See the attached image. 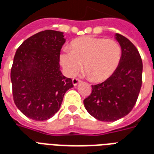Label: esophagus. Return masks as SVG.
Instances as JSON below:
<instances>
[{"label": "esophagus", "instance_id": "obj_1", "mask_svg": "<svg viewBox=\"0 0 154 154\" xmlns=\"http://www.w3.org/2000/svg\"><path fill=\"white\" fill-rule=\"evenodd\" d=\"M79 82H81L80 79H78V78H73L72 79V84H73L74 86H77Z\"/></svg>", "mask_w": 154, "mask_h": 154}]
</instances>
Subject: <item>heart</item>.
I'll return each instance as SVG.
<instances>
[{
    "mask_svg": "<svg viewBox=\"0 0 154 154\" xmlns=\"http://www.w3.org/2000/svg\"><path fill=\"white\" fill-rule=\"evenodd\" d=\"M63 49L59 60L65 72L75 76L82 69L92 82H100L110 77L122 60L121 45L116 40L91 35L75 38Z\"/></svg>",
    "mask_w": 154,
    "mask_h": 154,
    "instance_id": "heart-1",
    "label": "heart"
}]
</instances>
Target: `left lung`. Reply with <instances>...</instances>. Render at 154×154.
<instances>
[{"label": "left lung", "mask_w": 154, "mask_h": 154, "mask_svg": "<svg viewBox=\"0 0 154 154\" xmlns=\"http://www.w3.org/2000/svg\"><path fill=\"white\" fill-rule=\"evenodd\" d=\"M123 50L118 69L101 83L91 86V93L83 100L87 112L101 121H115L127 116L134 106L142 86L143 63L136 47L116 34Z\"/></svg>", "instance_id": "obj_1"}]
</instances>
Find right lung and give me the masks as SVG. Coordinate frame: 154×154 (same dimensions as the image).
I'll return each instance as SVG.
<instances>
[{
  "label": "right lung",
  "mask_w": 154,
  "mask_h": 154,
  "mask_svg": "<svg viewBox=\"0 0 154 154\" xmlns=\"http://www.w3.org/2000/svg\"><path fill=\"white\" fill-rule=\"evenodd\" d=\"M63 33L38 32L18 48L11 71L15 106L29 119L43 121L57 113L72 80L60 71Z\"/></svg>",
  "instance_id": "add662e5"
}]
</instances>
